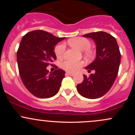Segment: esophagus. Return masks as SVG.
<instances>
[{
	"mask_svg": "<svg viewBox=\"0 0 135 135\" xmlns=\"http://www.w3.org/2000/svg\"><path fill=\"white\" fill-rule=\"evenodd\" d=\"M74 73H71V72H66V75H68V76H74Z\"/></svg>",
	"mask_w": 135,
	"mask_h": 135,
	"instance_id": "34e87169",
	"label": "esophagus"
}]
</instances>
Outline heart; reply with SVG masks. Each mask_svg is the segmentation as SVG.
<instances>
[{
	"label": "heart",
	"instance_id": "heart-1",
	"mask_svg": "<svg viewBox=\"0 0 135 135\" xmlns=\"http://www.w3.org/2000/svg\"><path fill=\"white\" fill-rule=\"evenodd\" d=\"M69 44L73 47L80 50L85 51V55L87 58H91L93 55L91 51H88L91 47V42L85 38L76 37L69 40ZM65 46L64 44H59L55 47V54L57 58H61L65 52ZM84 65V62L81 61H75L72 60H65L61 63V67L68 71L74 72L80 69Z\"/></svg>",
	"mask_w": 135,
	"mask_h": 135
}]
</instances>
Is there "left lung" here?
Wrapping results in <instances>:
<instances>
[{
  "label": "left lung",
  "mask_w": 135,
  "mask_h": 135,
  "mask_svg": "<svg viewBox=\"0 0 135 135\" xmlns=\"http://www.w3.org/2000/svg\"><path fill=\"white\" fill-rule=\"evenodd\" d=\"M91 38L96 44V57L85 69L88 73L95 70L89 76L84 74V80L78 84V93L84 97L94 99L105 95L112 86L119 70L121 54L114 36L103 31L83 35Z\"/></svg>",
  "instance_id": "left-lung-1"
}]
</instances>
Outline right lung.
Masks as SVG:
<instances>
[{
	"label": "right lung",
	"mask_w": 135,
	"mask_h": 135,
	"mask_svg": "<svg viewBox=\"0 0 135 135\" xmlns=\"http://www.w3.org/2000/svg\"><path fill=\"white\" fill-rule=\"evenodd\" d=\"M65 38L36 30L21 39L17 52L19 73L25 88L36 97L50 98L59 91L65 72L56 69L49 73L47 66L57 58L55 46Z\"/></svg>",
	"instance_id": "obj_1"
}]
</instances>
